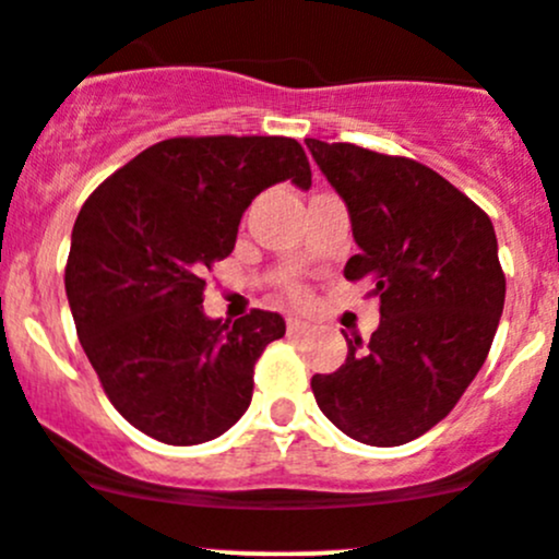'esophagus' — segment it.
<instances>
[{
    "mask_svg": "<svg viewBox=\"0 0 559 559\" xmlns=\"http://www.w3.org/2000/svg\"><path fill=\"white\" fill-rule=\"evenodd\" d=\"M308 328H311V324L302 322V319H289V322H286V330H289V335L308 333Z\"/></svg>",
    "mask_w": 559,
    "mask_h": 559,
    "instance_id": "esophagus-1",
    "label": "esophagus"
}]
</instances>
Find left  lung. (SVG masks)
<instances>
[{
    "instance_id": "obj_1",
    "label": "left lung",
    "mask_w": 559,
    "mask_h": 559,
    "mask_svg": "<svg viewBox=\"0 0 559 559\" xmlns=\"http://www.w3.org/2000/svg\"><path fill=\"white\" fill-rule=\"evenodd\" d=\"M306 147L360 248L344 275L379 297L371 341L344 333V366L311 379L313 399L352 440L404 445L440 424L489 355L506 306L495 226L417 160L317 139Z\"/></svg>"
}]
</instances>
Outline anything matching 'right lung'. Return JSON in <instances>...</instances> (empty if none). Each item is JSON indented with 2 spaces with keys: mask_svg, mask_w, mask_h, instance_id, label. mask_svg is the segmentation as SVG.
I'll return each mask as SVG.
<instances>
[{
  "mask_svg": "<svg viewBox=\"0 0 559 559\" xmlns=\"http://www.w3.org/2000/svg\"><path fill=\"white\" fill-rule=\"evenodd\" d=\"M286 180L311 188L295 139H169L81 207L64 267L75 333L119 415L153 440L199 445L246 415L253 362L286 322L273 311L210 319L204 273L235 251L248 204Z\"/></svg>",
  "mask_w": 559,
  "mask_h": 559,
  "instance_id": "1",
  "label": "right lung"
}]
</instances>
